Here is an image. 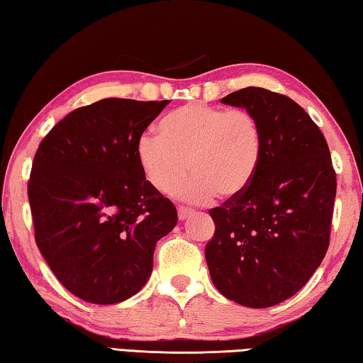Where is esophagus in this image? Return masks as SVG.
I'll return each instance as SVG.
<instances>
[{"instance_id":"1","label":"esophagus","mask_w":363,"mask_h":363,"mask_svg":"<svg viewBox=\"0 0 363 363\" xmlns=\"http://www.w3.org/2000/svg\"><path fill=\"white\" fill-rule=\"evenodd\" d=\"M192 214H194L192 208H187V206H179V208H177V216H179L181 220L187 219L189 216H192Z\"/></svg>"}]
</instances>
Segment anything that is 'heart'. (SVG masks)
<instances>
[{
	"instance_id": "1",
	"label": "heart",
	"mask_w": 363,
	"mask_h": 363,
	"mask_svg": "<svg viewBox=\"0 0 363 363\" xmlns=\"http://www.w3.org/2000/svg\"><path fill=\"white\" fill-rule=\"evenodd\" d=\"M158 133L140 134L136 157L160 194H176L189 169L194 176L182 189L187 200H233L247 192L261 168L262 123L247 108L189 102L160 120Z\"/></svg>"
}]
</instances>
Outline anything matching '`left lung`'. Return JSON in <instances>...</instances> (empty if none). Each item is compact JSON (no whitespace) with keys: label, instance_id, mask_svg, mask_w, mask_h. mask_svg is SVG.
<instances>
[{"label":"left lung","instance_id":"left-lung-1","mask_svg":"<svg viewBox=\"0 0 363 363\" xmlns=\"http://www.w3.org/2000/svg\"><path fill=\"white\" fill-rule=\"evenodd\" d=\"M220 102L257 115L264 157L247 192L210 210L205 257L219 293L261 309L298 293L327 255L336 173L322 131L288 96L250 86Z\"/></svg>","mask_w":363,"mask_h":363}]
</instances>
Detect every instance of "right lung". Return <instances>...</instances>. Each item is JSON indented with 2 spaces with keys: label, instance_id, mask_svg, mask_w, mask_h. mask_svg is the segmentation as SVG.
Instances as JSON below:
<instances>
[{
  "label": "right lung",
  "instance_id": "right-lung-1",
  "mask_svg": "<svg viewBox=\"0 0 363 363\" xmlns=\"http://www.w3.org/2000/svg\"><path fill=\"white\" fill-rule=\"evenodd\" d=\"M169 101H97L49 131L28 179L35 242L72 294L116 304L150 277L157 242L174 229L173 201L145 181L136 143Z\"/></svg>",
  "mask_w": 363,
  "mask_h": 363
}]
</instances>
